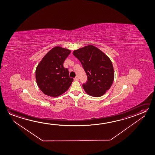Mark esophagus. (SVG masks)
Returning <instances> with one entry per match:
<instances>
[{"label":"esophagus","instance_id":"esophagus-1","mask_svg":"<svg viewBox=\"0 0 155 155\" xmlns=\"http://www.w3.org/2000/svg\"><path fill=\"white\" fill-rule=\"evenodd\" d=\"M74 80L75 81H79V77L78 76H76V77L74 78Z\"/></svg>","mask_w":155,"mask_h":155}]
</instances>
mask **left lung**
<instances>
[{
  "label": "left lung",
  "mask_w": 155,
  "mask_h": 155,
  "mask_svg": "<svg viewBox=\"0 0 155 155\" xmlns=\"http://www.w3.org/2000/svg\"><path fill=\"white\" fill-rule=\"evenodd\" d=\"M73 54L81 62L88 81L83 84L90 96L100 97L113 83L114 71L110 59L100 49L89 45L74 50Z\"/></svg>",
  "instance_id": "1"
}]
</instances>
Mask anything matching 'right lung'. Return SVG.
<instances>
[{
  "mask_svg": "<svg viewBox=\"0 0 155 155\" xmlns=\"http://www.w3.org/2000/svg\"><path fill=\"white\" fill-rule=\"evenodd\" d=\"M71 50L60 46L51 49L42 58L35 70V79L43 93L51 97H58L65 93L73 79L69 78V71L64 67V62Z\"/></svg>",
  "mask_w": 155,
  "mask_h": 155,
  "instance_id": "obj_1",
  "label": "right lung"
}]
</instances>
